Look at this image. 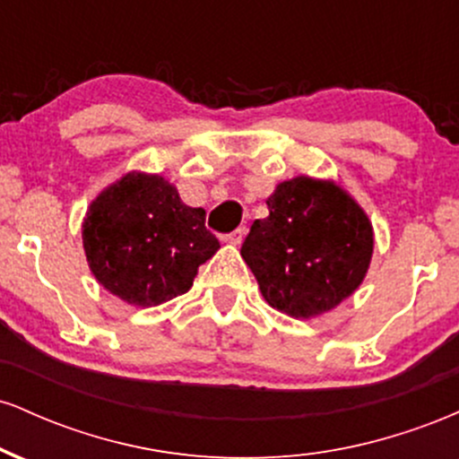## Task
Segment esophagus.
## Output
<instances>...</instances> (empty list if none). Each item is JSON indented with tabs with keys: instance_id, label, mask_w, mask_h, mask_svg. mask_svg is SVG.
Listing matches in <instances>:
<instances>
[{
	"instance_id": "1",
	"label": "esophagus",
	"mask_w": 459,
	"mask_h": 459,
	"mask_svg": "<svg viewBox=\"0 0 459 459\" xmlns=\"http://www.w3.org/2000/svg\"><path fill=\"white\" fill-rule=\"evenodd\" d=\"M244 235H246V229H237V230H233V233L224 235L222 239L226 241V244H230V246H239L241 239H244Z\"/></svg>"
}]
</instances>
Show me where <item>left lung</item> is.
<instances>
[{"instance_id": "1", "label": "left lung", "mask_w": 459, "mask_h": 459, "mask_svg": "<svg viewBox=\"0 0 459 459\" xmlns=\"http://www.w3.org/2000/svg\"><path fill=\"white\" fill-rule=\"evenodd\" d=\"M270 215L250 226L241 256L272 308L296 319L339 307L365 281L373 226L343 187L296 177L267 198Z\"/></svg>"}]
</instances>
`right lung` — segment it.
I'll list each match as a JSON object with an SVG mask.
<instances>
[{
	"mask_svg": "<svg viewBox=\"0 0 459 459\" xmlns=\"http://www.w3.org/2000/svg\"><path fill=\"white\" fill-rule=\"evenodd\" d=\"M82 237L94 278L146 308L189 291L220 247L204 209L187 207L175 186L144 172H127L92 200Z\"/></svg>",
	"mask_w": 459,
	"mask_h": 459,
	"instance_id": "obj_1",
	"label": "right lung"
}]
</instances>
